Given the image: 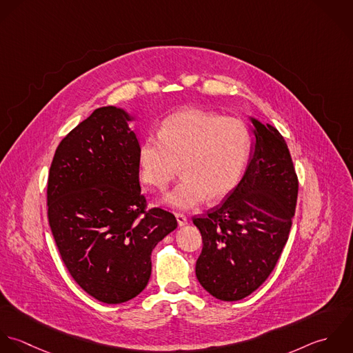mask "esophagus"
<instances>
[{"mask_svg": "<svg viewBox=\"0 0 353 353\" xmlns=\"http://www.w3.org/2000/svg\"><path fill=\"white\" fill-rule=\"evenodd\" d=\"M176 219H177L179 226H184V225H187V223H188V218H187V215H184V214H181V212H177V214H176Z\"/></svg>", "mask_w": 353, "mask_h": 353, "instance_id": "esophagus-1", "label": "esophagus"}]
</instances>
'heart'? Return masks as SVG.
<instances>
[{"label":"heart","instance_id":"obj_1","mask_svg":"<svg viewBox=\"0 0 353 353\" xmlns=\"http://www.w3.org/2000/svg\"><path fill=\"white\" fill-rule=\"evenodd\" d=\"M251 151V134L234 117L201 109H184L168 116L158 137L148 135L139 147L141 180L165 188L179 173L180 183L163 196L176 210H190L209 196L216 201L239 184Z\"/></svg>","mask_w":353,"mask_h":353}]
</instances>
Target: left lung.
Here are the masks:
<instances>
[{"instance_id":"left-lung-1","label":"left lung","mask_w":353,"mask_h":353,"mask_svg":"<svg viewBox=\"0 0 353 353\" xmlns=\"http://www.w3.org/2000/svg\"><path fill=\"white\" fill-rule=\"evenodd\" d=\"M254 139L245 173L208 215L194 218L203 239L196 279L215 299L236 301L268 280L288 241L297 176L281 134L248 116Z\"/></svg>"}]
</instances>
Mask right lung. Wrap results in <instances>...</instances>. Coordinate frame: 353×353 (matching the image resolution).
<instances>
[{
    "label": "right lung",
    "instance_id": "1",
    "mask_svg": "<svg viewBox=\"0 0 353 353\" xmlns=\"http://www.w3.org/2000/svg\"><path fill=\"white\" fill-rule=\"evenodd\" d=\"M137 116L95 109L61 141L48 181L49 225L79 286L106 304L138 296L151 276V252L177 228L172 212L144 210Z\"/></svg>",
    "mask_w": 353,
    "mask_h": 353
}]
</instances>
